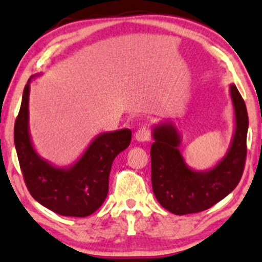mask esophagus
I'll use <instances>...</instances> for the list:
<instances>
[{"label":"esophagus","instance_id":"esophagus-1","mask_svg":"<svg viewBox=\"0 0 262 262\" xmlns=\"http://www.w3.org/2000/svg\"><path fill=\"white\" fill-rule=\"evenodd\" d=\"M135 138H136V141H138V142H146V141H149V139H150V130H149V127L143 126V127L139 128V130L136 132Z\"/></svg>","mask_w":262,"mask_h":262}]
</instances>
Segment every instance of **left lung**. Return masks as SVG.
<instances>
[{"instance_id": "left-lung-1", "label": "left lung", "mask_w": 262, "mask_h": 262, "mask_svg": "<svg viewBox=\"0 0 262 262\" xmlns=\"http://www.w3.org/2000/svg\"><path fill=\"white\" fill-rule=\"evenodd\" d=\"M235 128L230 146L212 168L194 170L182 156L181 135L171 121L152 127L151 184L157 202L171 213L204 211L224 199L241 180L247 155L248 114L235 84H230Z\"/></svg>"}]
</instances>
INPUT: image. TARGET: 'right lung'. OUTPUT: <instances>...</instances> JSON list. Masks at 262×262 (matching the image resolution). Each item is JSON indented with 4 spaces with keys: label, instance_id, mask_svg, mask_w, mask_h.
<instances>
[{
    "label": "right lung",
    "instance_id": "right-lung-1",
    "mask_svg": "<svg viewBox=\"0 0 262 262\" xmlns=\"http://www.w3.org/2000/svg\"><path fill=\"white\" fill-rule=\"evenodd\" d=\"M25 85L19 116L14 126V143L20 168L31 195L42 206L67 217H87L94 213L108 193L113 160L127 148L132 132L128 128L96 136L82 156L68 167H57L34 149L30 134V84Z\"/></svg>",
    "mask_w": 262,
    "mask_h": 262
}]
</instances>
